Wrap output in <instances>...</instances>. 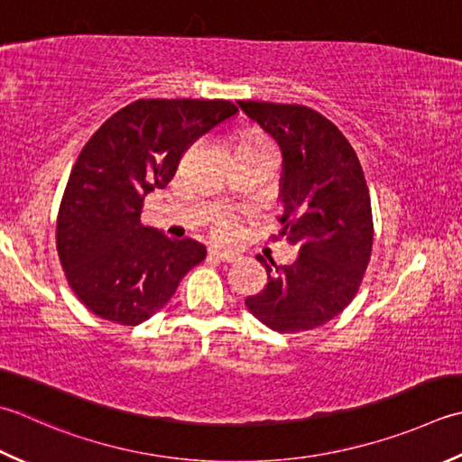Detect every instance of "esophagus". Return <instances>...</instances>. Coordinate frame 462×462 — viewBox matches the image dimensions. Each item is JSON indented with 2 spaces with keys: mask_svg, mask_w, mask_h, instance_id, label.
<instances>
[{
  "mask_svg": "<svg viewBox=\"0 0 462 462\" xmlns=\"http://www.w3.org/2000/svg\"><path fill=\"white\" fill-rule=\"evenodd\" d=\"M208 258L216 260V262H236L238 256L232 254V252H226V250H218V248H212L208 250Z\"/></svg>",
  "mask_w": 462,
  "mask_h": 462,
  "instance_id": "esophagus-1",
  "label": "esophagus"
}]
</instances>
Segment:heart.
Listing matches in <instances>:
<instances>
[{"label": "heart", "mask_w": 462, "mask_h": 462, "mask_svg": "<svg viewBox=\"0 0 462 462\" xmlns=\"http://www.w3.org/2000/svg\"><path fill=\"white\" fill-rule=\"evenodd\" d=\"M248 142H266V140H260V138H252ZM214 232L216 236L220 238H228L230 234L234 232V224H232V218L226 212H216L214 214Z\"/></svg>", "instance_id": "b5f03b06"}]
</instances>
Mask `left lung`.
Wrapping results in <instances>:
<instances>
[{"label": "left lung", "mask_w": 462, "mask_h": 462, "mask_svg": "<svg viewBox=\"0 0 462 462\" xmlns=\"http://www.w3.org/2000/svg\"><path fill=\"white\" fill-rule=\"evenodd\" d=\"M282 152L278 232L296 262L266 266L264 291L246 309L268 328L302 332L332 320L355 298L373 250V210L356 152L327 117L306 106L238 102Z\"/></svg>", "instance_id": "left-lung-1"}]
</instances>
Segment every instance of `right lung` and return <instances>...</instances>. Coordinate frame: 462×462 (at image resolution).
Returning <instances> with one entry per match:
<instances>
[{
  "instance_id": "1",
  "label": "right lung",
  "mask_w": 462,
  "mask_h": 462,
  "mask_svg": "<svg viewBox=\"0 0 462 462\" xmlns=\"http://www.w3.org/2000/svg\"><path fill=\"white\" fill-rule=\"evenodd\" d=\"M236 112L226 99H138L89 138L69 174L56 232L68 282L88 310L140 324L206 258L198 240L143 226V198L168 186L189 143Z\"/></svg>"
}]
</instances>
